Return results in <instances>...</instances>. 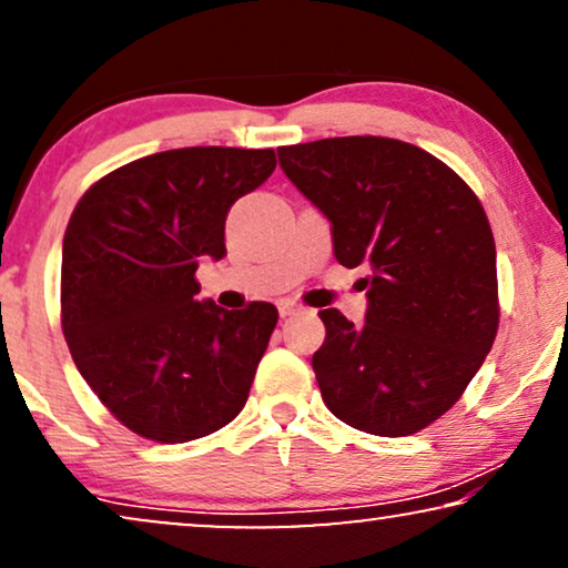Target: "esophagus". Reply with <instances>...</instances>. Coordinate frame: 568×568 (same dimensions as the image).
Wrapping results in <instances>:
<instances>
[{
  "mask_svg": "<svg viewBox=\"0 0 568 568\" xmlns=\"http://www.w3.org/2000/svg\"><path fill=\"white\" fill-rule=\"evenodd\" d=\"M305 307L294 305V302H278V313H282V317H290V315H297L302 313Z\"/></svg>",
  "mask_w": 568,
  "mask_h": 568,
  "instance_id": "34e87169",
  "label": "esophagus"
}]
</instances>
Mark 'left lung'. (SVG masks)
I'll return each instance as SVG.
<instances>
[{
	"label": "left lung",
	"instance_id": "8db88e82",
	"mask_svg": "<svg viewBox=\"0 0 568 568\" xmlns=\"http://www.w3.org/2000/svg\"><path fill=\"white\" fill-rule=\"evenodd\" d=\"M286 178L331 220L333 253L369 278L367 321L321 310L313 369L328 410L408 437L460 400L499 331L496 245L468 183L422 146L333 136L278 150Z\"/></svg>",
	"mask_w": 568,
	"mask_h": 568
}]
</instances>
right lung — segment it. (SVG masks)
<instances>
[{"mask_svg": "<svg viewBox=\"0 0 568 568\" xmlns=\"http://www.w3.org/2000/svg\"><path fill=\"white\" fill-rule=\"evenodd\" d=\"M274 150L185 146L134 160L77 201L61 251V328L100 403L139 437L178 445L243 410L278 313L199 302L201 255L274 173Z\"/></svg>", "mask_w": 568, "mask_h": 568, "instance_id": "add662e5", "label": "right lung"}]
</instances>
